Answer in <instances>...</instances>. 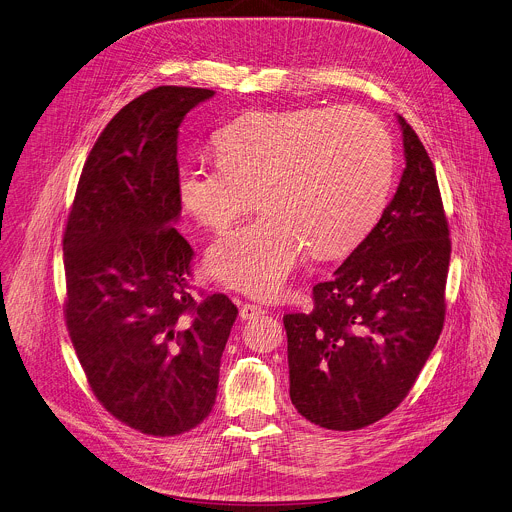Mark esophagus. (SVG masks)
<instances>
[{
	"label": "esophagus",
	"instance_id": "34e87169",
	"mask_svg": "<svg viewBox=\"0 0 512 512\" xmlns=\"http://www.w3.org/2000/svg\"><path fill=\"white\" fill-rule=\"evenodd\" d=\"M262 314H264V308H260V306H256V304L246 302V304L240 306V318H242V320H252V318H258V316H262Z\"/></svg>",
	"mask_w": 512,
	"mask_h": 512
}]
</instances>
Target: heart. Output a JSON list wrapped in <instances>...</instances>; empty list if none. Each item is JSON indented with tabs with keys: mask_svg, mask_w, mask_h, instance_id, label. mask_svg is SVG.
I'll return each mask as SVG.
<instances>
[{
	"mask_svg": "<svg viewBox=\"0 0 512 512\" xmlns=\"http://www.w3.org/2000/svg\"><path fill=\"white\" fill-rule=\"evenodd\" d=\"M218 164H186L178 198L204 228L224 232L252 206L254 222L206 256L212 278L274 298L302 264L354 250L380 220L394 156L384 126L358 108L252 112L216 132Z\"/></svg>",
	"mask_w": 512,
	"mask_h": 512,
	"instance_id": "1",
	"label": "heart"
}]
</instances>
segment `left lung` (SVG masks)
<instances>
[{"label":"left lung","instance_id":"1","mask_svg":"<svg viewBox=\"0 0 512 512\" xmlns=\"http://www.w3.org/2000/svg\"><path fill=\"white\" fill-rule=\"evenodd\" d=\"M406 168L372 232L328 282L312 312L284 316L290 398L310 422L358 430L410 392L444 324L448 222L434 166L398 116Z\"/></svg>","mask_w":512,"mask_h":512}]
</instances>
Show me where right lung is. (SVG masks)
<instances>
[{
	"instance_id": "right-lung-1",
	"label": "right lung",
	"mask_w": 512,
	"mask_h": 512,
	"mask_svg": "<svg viewBox=\"0 0 512 512\" xmlns=\"http://www.w3.org/2000/svg\"><path fill=\"white\" fill-rule=\"evenodd\" d=\"M214 96L160 86L124 106L94 144L64 232L66 324L88 382L120 422L176 436L214 408L238 308L190 294L188 240L174 228L178 128Z\"/></svg>"
}]
</instances>
